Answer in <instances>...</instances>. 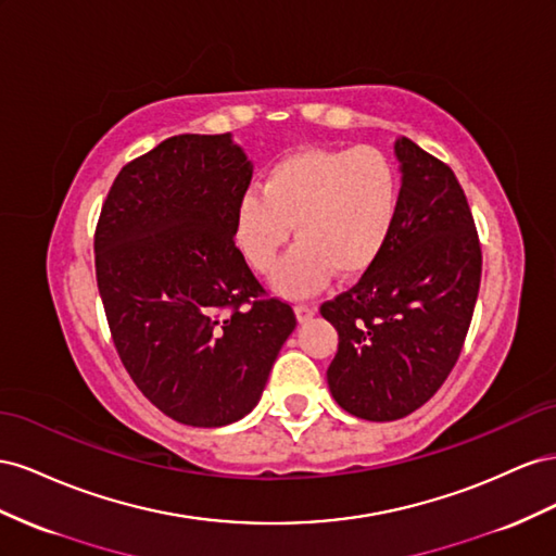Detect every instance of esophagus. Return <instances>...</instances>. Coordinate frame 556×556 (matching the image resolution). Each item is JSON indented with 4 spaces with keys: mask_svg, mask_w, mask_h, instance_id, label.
Returning a JSON list of instances; mask_svg holds the SVG:
<instances>
[{
    "mask_svg": "<svg viewBox=\"0 0 556 556\" xmlns=\"http://www.w3.org/2000/svg\"><path fill=\"white\" fill-rule=\"evenodd\" d=\"M314 314H316V307H314V305H309V303H298V305H295V316H298V321H309Z\"/></svg>",
    "mask_w": 556,
    "mask_h": 556,
    "instance_id": "esophagus-1",
    "label": "esophagus"
}]
</instances>
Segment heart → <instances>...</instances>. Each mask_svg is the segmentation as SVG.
Segmentation results:
<instances>
[{
  "instance_id": "heart-1",
  "label": "heart",
  "mask_w": 556,
  "mask_h": 556,
  "mask_svg": "<svg viewBox=\"0 0 556 556\" xmlns=\"http://www.w3.org/2000/svg\"><path fill=\"white\" fill-rule=\"evenodd\" d=\"M401 207V177L377 147L300 149L249 188L235 218V237L258 273L277 265L295 226L298 244L281 263L277 289L307 295L332 269L356 277L379 258Z\"/></svg>"
}]
</instances>
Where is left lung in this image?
I'll return each mask as SVG.
<instances>
[{"label":"left lung","mask_w":556,"mask_h":556,"mask_svg":"<svg viewBox=\"0 0 556 556\" xmlns=\"http://www.w3.org/2000/svg\"><path fill=\"white\" fill-rule=\"evenodd\" d=\"M395 155L403 186L389 242L352 289L321 305L338 330L332 399L368 421L433 399L462 354L482 277L478 228L452 167L407 137Z\"/></svg>","instance_id":"left-lung-1"}]
</instances>
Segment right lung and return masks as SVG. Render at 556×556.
Here are the masks:
<instances>
[{"instance_id":"add662e5","label":"right lung","mask_w":556,"mask_h":556,"mask_svg":"<svg viewBox=\"0 0 556 556\" xmlns=\"http://www.w3.org/2000/svg\"><path fill=\"white\" fill-rule=\"evenodd\" d=\"M251 184L230 135H177L125 165L94 228V275L116 352L174 421L226 426L256 407L295 328L235 244Z\"/></svg>"}]
</instances>
